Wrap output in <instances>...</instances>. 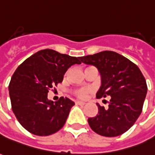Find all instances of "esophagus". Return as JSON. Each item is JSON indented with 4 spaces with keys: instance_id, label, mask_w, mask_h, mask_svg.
<instances>
[{
    "instance_id": "obj_1",
    "label": "esophagus",
    "mask_w": 155,
    "mask_h": 155,
    "mask_svg": "<svg viewBox=\"0 0 155 155\" xmlns=\"http://www.w3.org/2000/svg\"><path fill=\"white\" fill-rule=\"evenodd\" d=\"M75 104H77V105H84L86 103H85V102H81V101H76Z\"/></svg>"
}]
</instances>
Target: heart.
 Segmentation results:
<instances>
[{"label": "heart", "instance_id": "1", "mask_svg": "<svg viewBox=\"0 0 155 155\" xmlns=\"http://www.w3.org/2000/svg\"><path fill=\"white\" fill-rule=\"evenodd\" d=\"M89 92H90V90H89V89H81V90H78V91H76V95H77L79 97H85Z\"/></svg>", "mask_w": 155, "mask_h": 155}]
</instances>
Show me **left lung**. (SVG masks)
<instances>
[{"mask_svg":"<svg viewBox=\"0 0 155 155\" xmlns=\"http://www.w3.org/2000/svg\"><path fill=\"white\" fill-rule=\"evenodd\" d=\"M81 61L95 66L101 75L97 97L109 98L106 108L97 104L98 113L88 119L89 126L101 136L121 135L142 113L148 91L145 78L135 64L114 51L81 57Z\"/></svg>","mask_w":155,"mask_h":155,"instance_id":"obj_1","label":"left lung"}]
</instances>
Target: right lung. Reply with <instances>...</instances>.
I'll return each mask as SVG.
<instances>
[{"label":"right lung","instance_id":"obj_1","mask_svg":"<svg viewBox=\"0 0 155 155\" xmlns=\"http://www.w3.org/2000/svg\"><path fill=\"white\" fill-rule=\"evenodd\" d=\"M81 57L41 50L23 62L12 74L8 86L12 109L25 129L36 136H49L59 130L74 105L68 97L53 102L48 91L63 81L64 74Z\"/></svg>","mask_w":155,"mask_h":155}]
</instances>
